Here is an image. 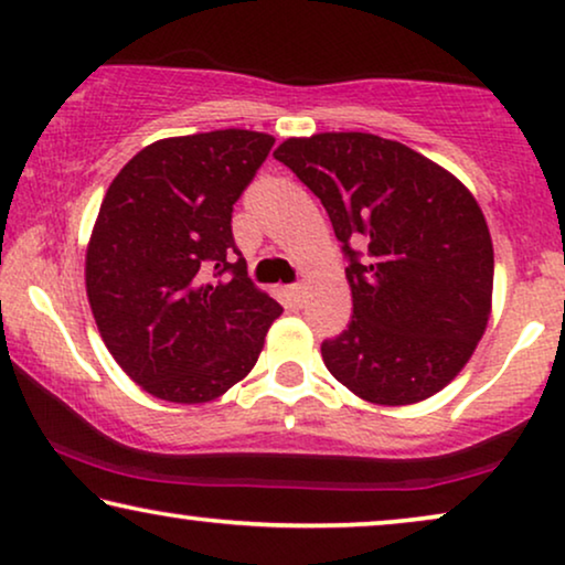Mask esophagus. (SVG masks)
Masks as SVG:
<instances>
[{"mask_svg": "<svg viewBox=\"0 0 565 565\" xmlns=\"http://www.w3.org/2000/svg\"><path fill=\"white\" fill-rule=\"evenodd\" d=\"M285 292H288V296L296 300V303H300V300H303V292H306V285L303 282H296V285H288V288H285Z\"/></svg>", "mask_w": 565, "mask_h": 565, "instance_id": "esophagus-1", "label": "esophagus"}]
</instances>
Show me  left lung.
<instances>
[{
	"label": "left lung",
	"instance_id": "left-lung-1",
	"mask_svg": "<svg viewBox=\"0 0 565 565\" xmlns=\"http://www.w3.org/2000/svg\"><path fill=\"white\" fill-rule=\"evenodd\" d=\"M275 159L321 200L350 257L352 321L321 344L323 365L375 406L435 396L491 316L493 244L473 192L419 151L358 130L285 138Z\"/></svg>",
	"mask_w": 565,
	"mask_h": 565
}]
</instances>
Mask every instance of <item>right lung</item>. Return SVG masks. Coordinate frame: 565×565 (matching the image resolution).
I'll use <instances>...</instances> for the list:
<instances>
[{"mask_svg": "<svg viewBox=\"0 0 565 565\" xmlns=\"http://www.w3.org/2000/svg\"><path fill=\"white\" fill-rule=\"evenodd\" d=\"M273 143L242 128L161 138L105 192L84 259L89 308L122 373L153 398L223 396L252 373L282 313L246 262H231L234 203Z\"/></svg>", "mask_w": 565, "mask_h": 565, "instance_id": "1", "label": "right lung"}]
</instances>
